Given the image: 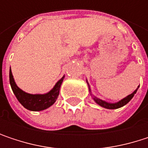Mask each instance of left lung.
<instances>
[{
	"label": "left lung",
	"instance_id": "1",
	"mask_svg": "<svg viewBox=\"0 0 148 148\" xmlns=\"http://www.w3.org/2000/svg\"><path fill=\"white\" fill-rule=\"evenodd\" d=\"M86 82H87V80H86ZM87 85H88V87H89V92H90V93H91V88H90V86H89V84H88V82H87ZM139 86L133 92L131 93V94H130V95H128L127 97H125L124 99H121L120 101H118V102H116V103H108V102H106V101H103L102 99H98L97 97H95V96H92V94L91 93V95L92 96V99H93V100L96 102V103H98L99 105H100L101 107H103V108H105V109H110V110H114V109H118V108H121V107H123V106H124L125 104H127V103H129L131 99H132V98L134 97V95L136 93V92H137V90H138V88H139Z\"/></svg>",
	"mask_w": 148,
	"mask_h": 148
}]
</instances>
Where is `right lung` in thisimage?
<instances>
[{"label":"right lung","mask_w":148,"mask_h":148,"mask_svg":"<svg viewBox=\"0 0 148 148\" xmlns=\"http://www.w3.org/2000/svg\"><path fill=\"white\" fill-rule=\"evenodd\" d=\"M65 76H63L61 79H59L55 86L47 93L45 94H31L21 90L15 83L14 76L12 74V70L10 68L9 71V81L12 87V90L16 96L18 102L21 103L25 109L32 111H40L50 107L55 103L58 98L60 87L63 81Z\"/></svg>","instance_id":"add662e5"}]
</instances>
